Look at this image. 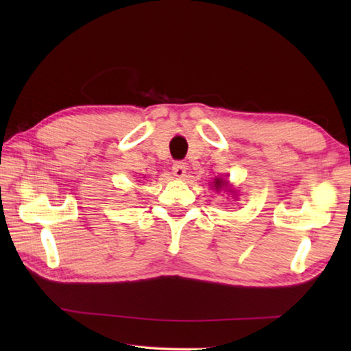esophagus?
Returning a JSON list of instances; mask_svg holds the SVG:
<instances>
[{
  "label": "esophagus",
  "instance_id": "34e87169",
  "mask_svg": "<svg viewBox=\"0 0 351 351\" xmlns=\"http://www.w3.org/2000/svg\"><path fill=\"white\" fill-rule=\"evenodd\" d=\"M171 173L176 178H184L185 175V164L181 161H176L173 166H171Z\"/></svg>",
  "mask_w": 351,
  "mask_h": 351
}]
</instances>
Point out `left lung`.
I'll return each mask as SVG.
<instances>
[{"label":"left lung","mask_w":351,"mask_h":351,"mask_svg":"<svg viewBox=\"0 0 351 351\" xmlns=\"http://www.w3.org/2000/svg\"><path fill=\"white\" fill-rule=\"evenodd\" d=\"M225 185H226V182H223L221 178H220V180H215V182H214L215 189H221V187H225Z\"/></svg>","instance_id":"8db88e82"}]
</instances>
